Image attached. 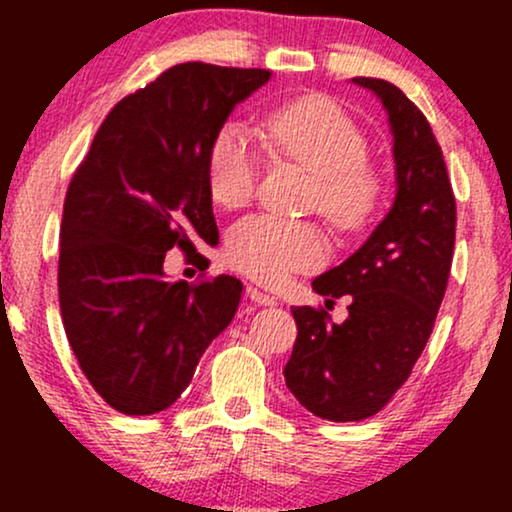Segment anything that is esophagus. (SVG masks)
Segmentation results:
<instances>
[{
	"instance_id": "obj_1",
	"label": "esophagus",
	"mask_w": 512,
	"mask_h": 512,
	"mask_svg": "<svg viewBox=\"0 0 512 512\" xmlns=\"http://www.w3.org/2000/svg\"><path fill=\"white\" fill-rule=\"evenodd\" d=\"M248 296H250V301L257 305H274L276 303L274 296H269L267 291L257 289V286H248Z\"/></svg>"
}]
</instances>
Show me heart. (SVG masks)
<instances>
[{"label":"heart","instance_id":"heart-1","mask_svg":"<svg viewBox=\"0 0 512 512\" xmlns=\"http://www.w3.org/2000/svg\"><path fill=\"white\" fill-rule=\"evenodd\" d=\"M267 142L315 173L313 207L339 231H358L380 197V178L366 161L368 139L354 117L337 103L313 96L269 115ZM260 156L250 129L231 122L214 137L207 178L216 204L243 207L255 192ZM325 257V238L308 221H286L269 214L240 219L228 231L226 260L233 269L262 284H281L286 276L310 269Z\"/></svg>","mask_w":512,"mask_h":512}]
</instances>
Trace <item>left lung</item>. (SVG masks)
<instances>
[{"instance_id": "1", "label": "left lung", "mask_w": 512, "mask_h": 512, "mask_svg": "<svg viewBox=\"0 0 512 512\" xmlns=\"http://www.w3.org/2000/svg\"><path fill=\"white\" fill-rule=\"evenodd\" d=\"M351 81L387 110L397 195L366 243L313 281L327 303L349 296L342 325L322 308H291L298 337L286 385L330 421L368 419L407 383L443 303L457 221L443 151L424 113L390 81Z\"/></svg>"}]
</instances>
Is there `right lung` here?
I'll use <instances>...</instances> for the list:
<instances>
[{
    "instance_id": "obj_1",
    "label": "right lung",
    "mask_w": 512,
    "mask_h": 512,
    "mask_svg": "<svg viewBox=\"0 0 512 512\" xmlns=\"http://www.w3.org/2000/svg\"><path fill=\"white\" fill-rule=\"evenodd\" d=\"M269 76L175 64L110 110L69 182L57 272L64 332L88 383L122 414L168 409L236 315L238 279L168 281L163 262L168 250L190 257L219 238L211 142Z\"/></svg>"
}]
</instances>
